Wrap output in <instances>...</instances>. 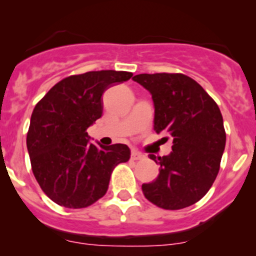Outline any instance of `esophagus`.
Segmentation results:
<instances>
[{"label":"esophagus","instance_id":"1","mask_svg":"<svg viewBox=\"0 0 256 256\" xmlns=\"http://www.w3.org/2000/svg\"><path fill=\"white\" fill-rule=\"evenodd\" d=\"M131 158H132V160H142V158H144V155L140 154V152H137V150H132Z\"/></svg>","mask_w":256,"mask_h":256}]
</instances>
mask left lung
Segmentation results:
<instances>
[{
    "label": "left lung",
    "mask_w": 256,
    "mask_h": 256,
    "mask_svg": "<svg viewBox=\"0 0 256 256\" xmlns=\"http://www.w3.org/2000/svg\"><path fill=\"white\" fill-rule=\"evenodd\" d=\"M132 79L152 94L155 131L165 132L173 143L170 155H149L160 173L142 185V192L164 210L189 207L204 198L218 176L226 142L222 112L198 82L182 73H143Z\"/></svg>",
    "instance_id": "obj_1"
}]
</instances>
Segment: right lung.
I'll return each instance as SVG.
<instances>
[{
    "instance_id": "add662e5",
    "label": "right lung",
    "mask_w": 256,
    "mask_h": 256,
    "mask_svg": "<svg viewBox=\"0 0 256 256\" xmlns=\"http://www.w3.org/2000/svg\"><path fill=\"white\" fill-rule=\"evenodd\" d=\"M132 77L125 71H91L62 79L36 104L26 137L32 172L52 201L66 208L89 207L104 198L126 144L89 143L86 128L101 118L102 94Z\"/></svg>"
}]
</instances>
